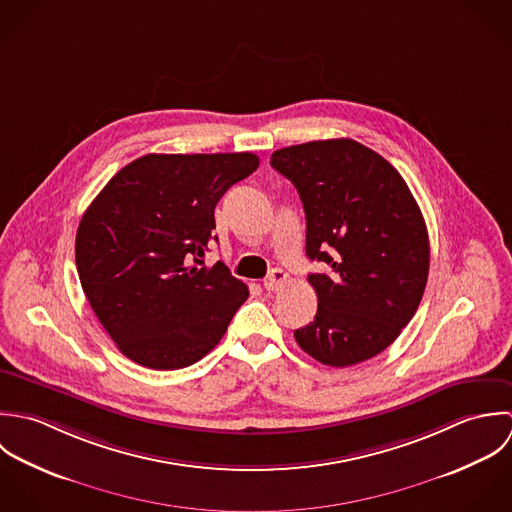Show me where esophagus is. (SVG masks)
Here are the masks:
<instances>
[{"label":"esophagus","mask_w":512,"mask_h":512,"mask_svg":"<svg viewBox=\"0 0 512 512\" xmlns=\"http://www.w3.org/2000/svg\"><path fill=\"white\" fill-rule=\"evenodd\" d=\"M287 279H289V275L283 269H273L269 273V277L263 281V287H265V291H279L287 283Z\"/></svg>","instance_id":"1"}]
</instances>
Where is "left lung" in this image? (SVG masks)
Returning <instances> with one entry per match:
<instances>
[{
  "label": "left lung",
  "mask_w": 512,
  "mask_h": 512,
  "mask_svg": "<svg viewBox=\"0 0 512 512\" xmlns=\"http://www.w3.org/2000/svg\"><path fill=\"white\" fill-rule=\"evenodd\" d=\"M307 215V255L328 273H310L314 320L295 330L314 360L346 368L384 352L421 303L429 239L400 172L350 138L314 140L273 152Z\"/></svg>",
  "instance_id": "obj_1"
}]
</instances>
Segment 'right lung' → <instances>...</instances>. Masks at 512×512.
Returning a JSON list of instances; mask_svg holds the SVG:
<instances>
[{"label":"right lung","instance_id":"right-lung-1","mask_svg":"<svg viewBox=\"0 0 512 512\" xmlns=\"http://www.w3.org/2000/svg\"><path fill=\"white\" fill-rule=\"evenodd\" d=\"M259 168L251 152L146 154L110 178L75 241L87 301L118 350L152 370L202 360L249 297L204 267L221 196Z\"/></svg>","mask_w":512,"mask_h":512}]
</instances>
